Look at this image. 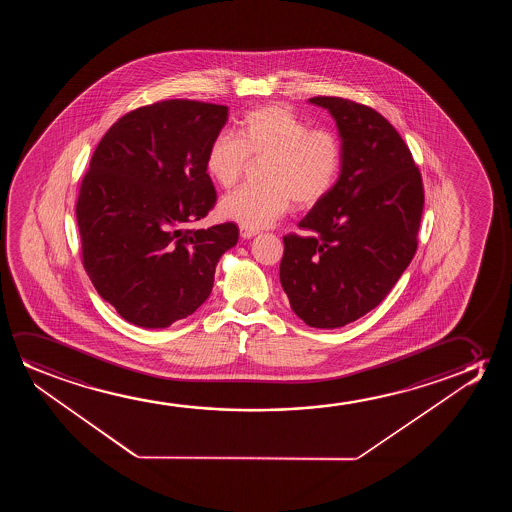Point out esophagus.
Segmentation results:
<instances>
[{
  "mask_svg": "<svg viewBox=\"0 0 512 512\" xmlns=\"http://www.w3.org/2000/svg\"><path fill=\"white\" fill-rule=\"evenodd\" d=\"M239 234H241V238L243 239H252L253 236H257V231L246 229V227H239Z\"/></svg>",
  "mask_w": 512,
  "mask_h": 512,
  "instance_id": "34e87169",
  "label": "esophagus"
}]
</instances>
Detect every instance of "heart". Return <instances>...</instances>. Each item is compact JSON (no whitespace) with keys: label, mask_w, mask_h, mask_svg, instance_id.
Returning a JSON list of instances; mask_svg holds the SVG:
<instances>
[{"label":"heart","mask_w":512,"mask_h":512,"mask_svg":"<svg viewBox=\"0 0 512 512\" xmlns=\"http://www.w3.org/2000/svg\"><path fill=\"white\" fill-rule=\"evenodd\" d=\"M266 161L257 187L236 190L220 201V213L241 227L259 231L273 225L294 203L309 210L327 197L341 168V145L329 129H309L285 105L260 106L243 115L238 136L218 134L204 168L222 189L241 180L248 162Z\"/></svg>","instance_id":"b5f03b06"}]
</instances>
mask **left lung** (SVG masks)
Listing matches in <instances>:
<instances>
[{
    "instance_id": "left-lung-1",
    "label": "left lung",
    "mask_w": 512,
    "mask_h": 512,
    "mask_svg": "<svg viewBox=\"0 0 512 512\" xmlns=\"http://www.w3.org/2000/svg\"><path fill=\"white\" fill-rule=\"evenodd\" d=\"M336 120L341 173L322 203L283 238L281 287L315 329H337L385 299L413 260L423 213L420 169L400 134L369 106L309 99Z\"/></svg>"
}]
</instances>
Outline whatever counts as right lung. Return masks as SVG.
<instances>
[{"instance_id": "right-lung-1", "label": "right lung", "mask_w": 512, "mask_h": 512, "mask_svg": "<svg viewBox=\"0 0 512 512\" xmlns=\"http://www.w3.org/2000/svg\"><path fill=\"white\" fill-rule=\"evenodd\" d=\"M229 108L187 99L143 106L117 120L94 150L78 194L84 267L126 322L166 329L211 294L236 224L187 229L217 192L204 161Z\"/></svg>"}]
</instances>
